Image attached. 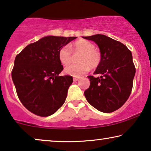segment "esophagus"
<instances>
[{
    "label": "esophagus",
    "instance_id": "obj_1",
    "mask_svg": "<svg viewBox=\"0 0 151 151\" xmlns=\"http://www.w3.org/2000/svg\"><path fill=\"white\" fill-rule=\"evenodd\" d=\"M80 79V78L79 77H76V78H73V81L74 82H76V81H78V80Z\"/></svg>",
    "mask_w": 151,
    "mask_h": 151
}]
</instances>
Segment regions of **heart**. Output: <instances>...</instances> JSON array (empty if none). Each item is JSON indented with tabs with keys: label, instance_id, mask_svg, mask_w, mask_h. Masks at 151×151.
<instances>
[{
	"label": "heart",
	"instance_id": "1",
	"mask_svg": "<svg viewBox=\"0 0 151 151\" xmlns=\"http://www.w3.org/2000/svg\"><path fill=\"white\" fill-rule=\"evenodd\" d=\"M74 53H81L78 58L79 64L70 65L65 67V72L68 75L80 77L88 71L90 67L96 68L100 65L101 54L95 49V45L89 41L80 40L76 41L71 46ZM68 45L64 46L58 52L59 60L63 65H67L71 60V51Z\"/></svg>",
	"mask_w": 151,
	"mask_h": 151
}]
</instances>
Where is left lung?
<instances>
[{"mask_svg": "<svg viewBox=\"0 0 151 151\" xmlns=\"http://www.w3.org/2000/svg\"><path fill=\"white\" fill-rule=\"evenodd\" d=\"M98 45L100 65L94 74L88 76L90 86L84 91L89 104L103 113L117 110L128 100L133 88L135 67L131 51L122 43L102 34L83 37Z\"/></svg>", "mask_w": 151, "mask_h": 151, "instance_id": "obj_1", "label": "left lung"}]
</instances>
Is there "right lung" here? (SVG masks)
Wrapping results in <instances>:
<instances>
[{
  "label": "right lung",
  "instance_id": "add662e5",
  "mask_svg": "<svg viewBox=\"0 0 151 151\" xmlns=\"http://www.w3.org/2000/svg\"><path fill=\"white\" fill-rule=\"evenodd\" d=\"M76 38L43 37L27 45L16 56L12 80L20 102L32 113L49 116L65 103L73 78L59 76L63 66L58 52Z\"/></svg>",
  "mask_w": 151,
  "mask_h": 151
}]
</instances>
